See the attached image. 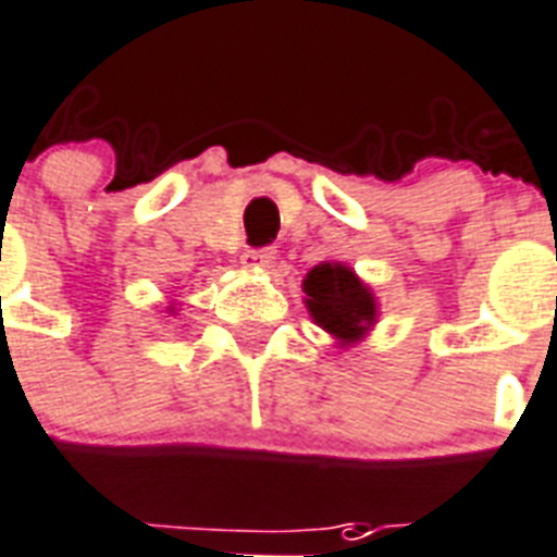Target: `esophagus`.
<instances>
[{
    "instance_id": "34e87169",
    "label": "esophagus",
    "mask_w": 557,
    "mask_h": 557,
    "mask_svg": "<svg viewBox=\"0 0 557 557\" xmlns=\"http://www.w3.org/2000/svg\"><path fill=\"white\" fill-rule=\"evenodd\" d=\"M275 261V250L273 247H264V250H247L242 256V264L247 270H267V267H273Z\"/></svg>"
}]
</instances>
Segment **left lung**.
I'll use <instances>...</instances> for the list:
<instances>
[{
  "label": "left lung",
  "mask_w": 557,
  "mask_h": 557,
  "mask_svg": "<svg viewBox=\"0 0 557 557\" xmlns=\"http://www.w3.org/2000/svg\"><path fill=\"white\" fill-rule=\"evenodd\" d=\"M305 307L324 333H331L339 348H350L373 331L380 319V301L354 267L342 261L315 264L301 282Z\"/></svg>",
  "instance_id": "1"
}]
</instances>
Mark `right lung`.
<instances>
[{
    "instance_id": "1",
    "label": "right lung",
    "mask_w": 557,
    "mask_h": 557,
    "mask_svg": "<svg viewBox=\"0 0 557 557\" xmlns=\"http://www.w3.org/2000/svg\"><path fill=\"white\" fill-rule=\"evenodd\" d=\"M166 310H169V313H175V305H169V307H166Z\"/></svg>"
}]
</instances>
